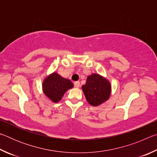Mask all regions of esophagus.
<instances>
[{
	"mask_svg": "<svg viewBox=\"0 0 157 157\" xmlns=\"http://www.w3.org/2000/svg\"><path fill=\"white\" fill-rule=\"evenodd\" d=\"M74 84H75V86L76 87V88H79V86H80V83H79V82H78V81L75 82Z\"/></svg>",
	"mask_w": 157,
	"mask_h": 157,
	"instance_id": "34e87169",
	"label": "esophagus"
}]
</instances>
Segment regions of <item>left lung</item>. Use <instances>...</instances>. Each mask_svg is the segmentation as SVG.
<instances>
[{
	"mask_svg": "<svg viewBox=\"0 0 157 157\" xmlns=\"http://www.w3.org/2000/svg\"><path fill=\"white\" fill-rule=\"evenodd\" d=\"M82 89L87 102L94 107L107 101L111 92L109 81L96 73H93L87 77L86 84L82 86Z\"/></svg>",
	"mask_w": 157,
	"mask_h": 157,
	"instance_id": "1",
	"label": "left lung"
}]
</instances>
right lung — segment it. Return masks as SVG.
I'll use <instances>...</instances> for the list:
<instances>
[{
	"mask_svg": "<svg viewBox=\"0 0 157 157\" xmlns=\"http://www.w3.org/2000/svg\"><path fill=\"white\" fill-rule=\"evenodd\" d=\"M73 84L68 79L62 78L57 73H52L44 79L42 89L45 95L53 102H58Z\"/></svg>",
	"mask_w": 157,
	"mask_h": 157,
	"instance_id": "1",
	"label": "right lung"
}]
</instances>
